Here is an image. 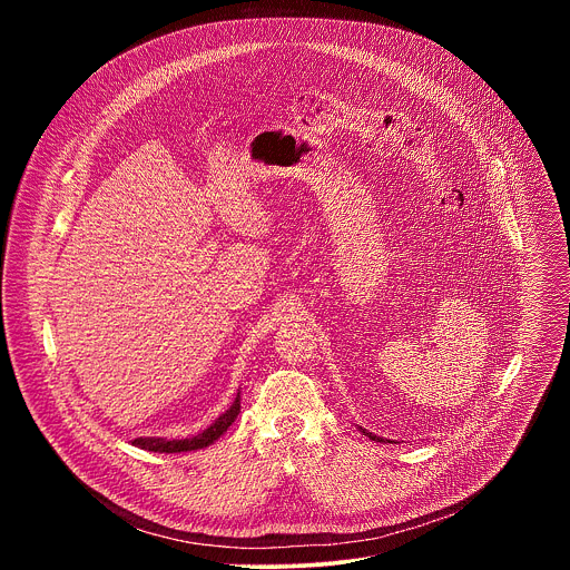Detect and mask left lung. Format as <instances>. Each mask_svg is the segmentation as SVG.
<instances>
[{
    "label": "left lung",
    "mask_w": 570,
    "mask_h": 570,
    "mask_svg": "<svg viewBox=\"0 0 570 570\" xmlns=\"http://www.w3.org/2000/svg\"><path fill=\"white\" fill-rule=\"evenodd\" d=\"M361 433H363V435H367V438H370V440H374V442H385L383 438H376L374 433H370V431H365V429H361Z\"/></svg>",
    "instance_id": "obj_1"
}]
</instances>
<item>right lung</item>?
Returning <instances> with one entry per match:
<instances>
[{
    "mask_svg": "<svg viewBox=\"0 0 570 570\" xmlns=\"http://www.w3.org/2000/svg\"><path fill=\"white\" fill-rule=\"evenodd\" d=\"M240 413V394L236 392V399L232 401L229 409L214 420V424H209L203 433L185 438V440H167V438H135L130 440L132 446L146 449V451H155V453H183V451H196V449H205L209 444H214L229 426L232 422L238 417Z\"/></svg>",
    "mask_w": 570,
    "mask_h": 570,
    "instance_id": "right-lung-1",
    "label": "right lung"
}]
</instances>
